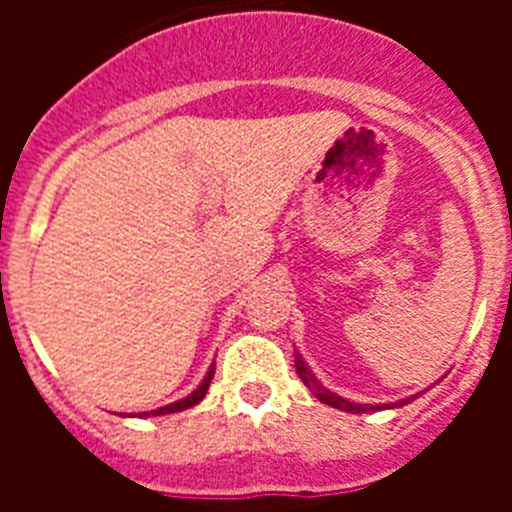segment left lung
<instances>
[{"label":"left lung","instance_id":"8db88e82","mask_svg":"<svg viewBox=\"0 0 512 512\" xmlns=\"http://www.w3.org/2000/svg\"><path fill=\"white\" fill-rule=\"evenodd\" d=\"M295 369L297 374H300V379L305 382V387H310V392L315 397H318L320 402H325V405H330V408H338L343 410V413H374V410H390V408H402V405H408V402H413L415 397H405V400H397V402H387V405H369V402H354V400H346V397L336 395V392H330L328 387H323L320 384V379L315 377V374L310 372V366L305 364V359L300 356V351H295Z\"/></svg>","mask_w":512,"mask_h":512}]
</instances>
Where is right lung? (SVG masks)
I'll use <instances>...</instances> for the list:
<instances>
[{
	"label": "right lung",
	"mask_w": 512,
	"mask_h": 512,
	"mask_svg": "<svg viewBox=\"0 0 512 512\" xmlns=\"http://www.w3.org/2000/svg\"><path fill=\"white\" fill-rule=\"evenodd\" d=\"M212 374H215V364H210V369H207V374H205V379L200 382V387H197L194 392H189L187 397L171 402V405H164V408L148 410V413H138V415H169V413H182V410L194 408V405H197V402H202V397L207 395V387H210V382H212Z\"/></svg>",
	"instance_id": "add662e5"
}]
</instances>
